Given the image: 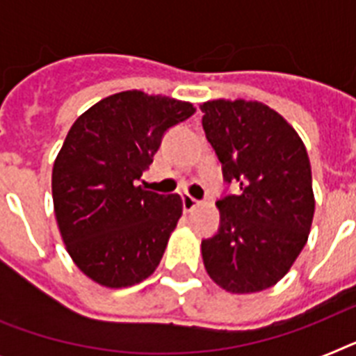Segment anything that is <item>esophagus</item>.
<instances>
[{
  "label": "esophagus",
  "instance_id": "34e87169",
  "mask_svg": "<svg viewBox=\"0 0 356 356\" xmlns=\"http://www.w3.org/2000/svg\"><path fill=\"white\" fill-rule=\"evenodd\" d=\"M201 201H197L195 197H192L190 194H184L183 195V209L184 212H190V211H194L195 207H200Z\"/></svg>",
  "mask_w": 356,
  "mask_h": 356
}]
</instances>
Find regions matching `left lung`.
<instances>
[{
	"label": "left lung",
	"mask_w": 356,
	"mask_h": 356,
	"mask_svg": "<svg viewBox=\"0 0 356 356\" xmlns=\"http://www.w3.org/2000/svg\"><path fill=\"white\" fill-rule=\"evenodd\" d=\"M200 108L223 177L240 183V194L216 203L220 231L201 242L203 264L225 292H262L286 275L309 240L316 209L309 153L264 103L211 99Z\"/></svg>",
	"instance_id": "left-lung-1"
}]
</instances>
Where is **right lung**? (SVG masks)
<instances>
[{
	"label": "right lung",
	"instance_id": "1",
	"mask_svg": "<svg viewBox=\"0 0 356 356\" xmlns=\"http://www.w3.org/2000/svg\"><path fill=\"white\" fill-rule=\"evenodd\" d=\"M194 113L190 102L125 90L103 97L70 127L53 164V209L66 251L97 284L127 288L156 270L183 200L136 181L164 131Z\"/></svg>",
	"mask_w": 356,
	"mask_h": 356
}]
</instances>
